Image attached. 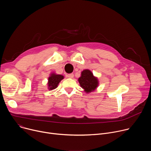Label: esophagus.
I'll use <instances>...</instances> for the list:
<instances>
[{"mask_svg": "<svg viewBox=\"0 0 151 151\" xmlns=\"http://www.w3.org/2000/svg\"><path fill=\"white\" fill-rule=\"evenodd\" d=\"M67 76H68V78H73V76H74V74H73V73L68 74V75H67Z\"/></svg>", "mask_w": 151, "mask_h": 151, "instance_id": "1", "label": "esophagus"}]
</instances>
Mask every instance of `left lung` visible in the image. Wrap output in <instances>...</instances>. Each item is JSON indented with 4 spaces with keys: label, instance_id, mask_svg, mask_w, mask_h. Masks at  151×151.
I'll list each match as a JSON object with an SVG mask.
<instances>
[{
    "label": "left lung",
    "instance_id": "left-lung-1",
    "mask_svg": "<svg viewBox=\"0 0 151 151\" xmlns=\"http://www.w3.org/2000/svg\"><path fill=\"white\" fill-rule=\"evenodd\" d=\"M78 81L81 87L87 93L94 91L99 85L97 78L94 77L93 73L88 69L82 72L81 76L78 79Z\"/></svg>",
    "mask_w": 151,
    "mask_h": 151
}]
</instances>
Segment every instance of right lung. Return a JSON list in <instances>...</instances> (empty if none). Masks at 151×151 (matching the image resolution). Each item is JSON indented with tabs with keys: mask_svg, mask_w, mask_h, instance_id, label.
I'll list each match as a JSON object with an SVG mask.
<instances>
[{
	"mask_svg": "<svg viewBox=\"0 0 151 151\" xmlns=\"http://www.w3.org/2000/svg\"><path fill=\"white\" fill-rule=\"evenodd\" d=\"M64 78V76L61 75H57L55 73L51 74L50 76L48 78V89L50 90H52L58 87V85L60 82Z\"/></svg>",
	"mask_w": 151,
	"mask_h": 151,
	"instance_id": "1",
	"label": "right lung"
}]
</instances>
